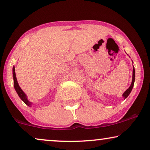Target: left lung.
<instances>
[{
    "label": "left lung",
    "instance_id": "obj_1",
    "mask_svg": "<svg viewBox=\"0 0 150 150\" xmlns=\"http://www.w3.org/2000/svg\"><path fill=\"white\" fill-rule=\"evenodd\" d=\"M134 81H135V69H134V67H133V71H132V83H131V85L130 86V87H129L128 89H127L126 91L124 92V94H123V97L124 98V99H126V98L127 97H128V96H129V94L130 93V92H131V91H132V89L133 86H134Z\"/></svg>",
    "mask_w": 150,
    "mask_h": 150
}]
</instances>
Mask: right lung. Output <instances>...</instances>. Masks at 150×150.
<instances>
[{"mask_svg":"<svg viewBox=\"0 0 150 150\" xmlns=\"http://www.w3.org/2000/svg\"><path fill=\"white\" fill-rule=\"evenodd\" d=\"M13 85H14V88H15L16 92L19 96V97L21 98V100L23 101L24 103H25L26 105L30 106L31 105V102H30L26 98V96L25 95V93H24L23 91L21 89V88L20 87L19 85H18V81H17V79H16V72H15V67H13Z\"/></svg>","mask_w":150,"mask_h":150,"instance_id":"right-lung-1","label":"right lung"}]
</instances>
